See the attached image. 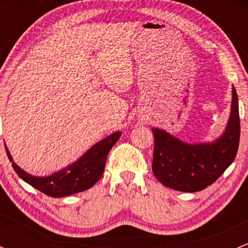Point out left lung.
Wrapping results in <instances>:
<instances>
[{
  "mask_svg": "<svg viewBox=\"0 0 248 248\" xmlns=\"http://www.w3.org/2000/svg\"><path fill=\"white\" fill-rule=\"evenodd\" d=\"M152 171L159 182L180 192H198L214 184L236 157L240 141L237 94L232 87V112L223 136L212 144L188 145L154 128Z\"/></svg>",
  "mask_w": 248,
  "mask_h": 248,
  "instance_id": "1",
  "label": "left lung"
}]
</instances>
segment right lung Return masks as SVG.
Wrapping results in <instances>:
<instances>
[{"label":"right lung","instance_id":"obj_1","mask_svg":"<svg viewBox=\"0 0 248 248\" xmlns=\"http://www.w3.org/2000/svg\"><path fill=\"white\" fill-rule=\"evenodd\" d=\"M121 137V132L111 134L91 147L79 161L63 170L47 177H36L27 174L16 166L11 154L6 149L12 167L25 182L52 198L71 196L91 188L102 177L106 167L107 156L115 142Z\"/></svg>","mask_w":248,"mask_h":248}]
</instances>
